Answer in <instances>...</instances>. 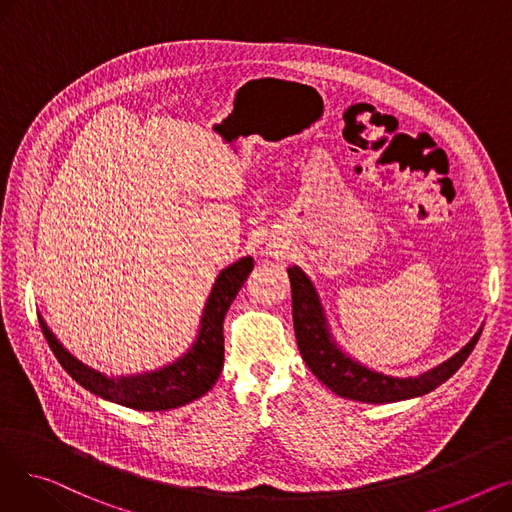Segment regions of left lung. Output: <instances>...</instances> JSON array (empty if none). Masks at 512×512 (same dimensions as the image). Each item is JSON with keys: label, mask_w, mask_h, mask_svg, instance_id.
<instances>
[{"label": "left lung", "mask_w": 512, "mask_h": 512, "mask_svg": "<svg viewBox=\"0 0 512 512\" xmlns=\"http://www.w3.org/2000/svg\"><path fill=\"white\" fill-rule=\"evenodd\" d=\"M288 278L292 286V321L299 351L315 378L342 398L380 405V402L407 400L432 392L467 361L481 336L479 330L454 357L417 375V378L384 375L351 359L336 344L317 290L301 267H288Z\"/></svg>", "instance_id": "8db88e82"}]
</instances>
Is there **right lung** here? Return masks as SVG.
<instances>
[{
  "label": "right lung",
  "instance_id": "obj_1",
  "mask_svg": "<svg viewBox=\"0 0 512 512\" xmlns=\"http://www.w3.org/2000/svg\"><path fill=\"white\" fill-rule=\"evenodd\" d=\"M251 270L253 257H242L220 272L209 292L193 346L174 363L155 371L110 378L70 355L43 317H39V324L53 355L85 390L137 411L176 409L201 398L218 382L224 367V317Z\"/></svg>",
  "mask_w": 512,
  "mask_h": 512
}]
</instances>
